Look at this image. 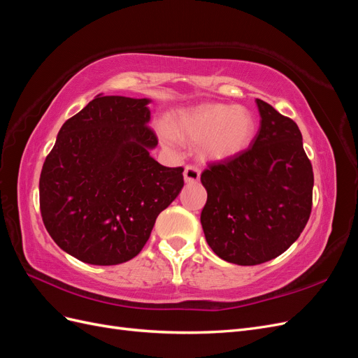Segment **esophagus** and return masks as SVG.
<instances>
[{
  "label": "esophagus",
  "mask_w": 358,
  "mask_h": 358,
  "mask_svg": "<svg viewBox=\"0 0 358 358\" xmlns=\"http://www.w3.org/2000/svg\"><path fill=\"white\" fill-rule=\"evenodd\" d=\"M183 178L187 183H194L200 179V169L196 166H187L183 170Z\"/></svg>",
  "instance_id": "34e87169"
}]
</instances>
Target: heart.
Wrapping results in <instances>:
<instances>
[{"instance_id":"1","label":"heart","mask_w":358,"mask_h":358,"mask_svg":"<svg viewBox=\"0 0 358 358\" xmlns=\"http://www.w3.org/2000/svg\"><path fill=\"white\" fill-rule=\"evenodd\" d=\"M255 129L254 115L246 107L222 103H204L180 110L170 125H159L166 143L173 145L176 137L200 142L201 157L212 161H225L245 152Z\"/></svg>"}]
</instances>
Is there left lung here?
<instances>
[{
    "mask_svg": "<svg viewBox=\"0 0 358 358\" xmlns=\"http://www.w3.org/2000/svg\"><path fill=\"white\" fill-rule=\"evenodd\" d=\"M262 121L251 148L201 173L206 242L225 262L255 266L285 252L312 210L313 171L292 119L257 99Z\"/></svg>",
    "mask_w": 358,
    "mask_h": 358,
    "instance_id": "8db88e82",
    "label": "left lung"
}]
</instances>
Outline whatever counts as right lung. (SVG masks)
Masks as SVG:
<instances>
[{"instance_id":"right-lung-1","label":"right lung","mask_w":358,"mask_h":358,"mask_svg":"<svg viewBox=\"0 0 358 358\" xmlns=\"http://www.w3.org/2000/svg\"><path fill=\"white\" fill-rule=\"evenodd\" d=\"M149 99L96 95L61 127L40 175V210L55 243L83 263L115 266L142 251L183 187L158 145Z\"/></svg>"}]
</instances>
